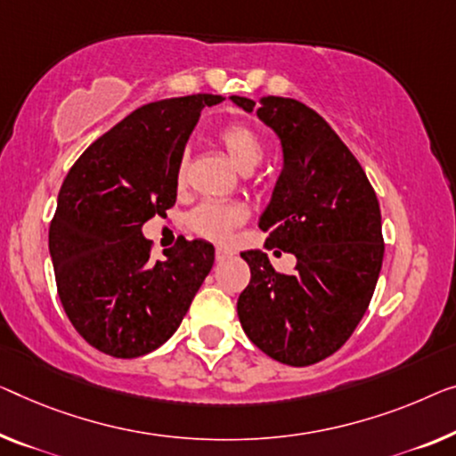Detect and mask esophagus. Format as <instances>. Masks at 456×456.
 <instances>
[{"label": "esophagus", "instance_id": "esophagus-1", "mask_svg": "<svg viewBox=\"0 0 456 456\" xmlns=\"http://www.w3.org/2000/svg\"><path fill=\"white\" fill-rule=\"evenodd\" d=\"M215 257H216V262L229 260V257H233V251L227 249V248H216L215 249Z\"/></svg>", "mask_w": 456, "mask_h": 456}]
</instances>
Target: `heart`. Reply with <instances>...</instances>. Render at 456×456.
<instances>
[{
	"instance_id": "heart-1",
	"label": "heart",
	"mask_w": 456,
	"mask_h": 456,
	"mask_svg": "<svg viewBox=\"0 0 456 456\" xmlns=\"http://www.w3.org/2000/svg\"><path fill=\"white\" fill-rule=\"evenodd\" d=\"M219 142L225 149L229 159L248 174L254 169L264 158V145L260 134L254 128L246 125H231L225 126L219 133ZM188 172V153H182L178 159V167H175V184L180 188L186 182ZM246 208L237 202H202L196 208H192L186 216L188 229L192 233L207 237V240L223 241L233 233V231L243 225L246 221Z\"/></svg>"
}]
</instances>
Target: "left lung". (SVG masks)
Listing matches in <instances>:
<instances>
[{
	"mask_svg": "<svg viewBox=\"0 0 456 456\" xmlns=\"http://www.w3.org/2000/svg\"><path fill=\"white\" fill-rule=\"evenodd\" d=\"M231 100L254 112V100ZM256 114L282 145L260 229L268 231L266 248L293 254L297 266L282 274L264 251H241L251 278L237 315L270 358L309 366L342 348L369 309L385 254L380 208L362 166L315 110L268 96Z\"/></svg>",
	"mask_w": 456,
	"mask_h": 456,
	"instance_id": "8db88e82",
	"label": "left lung"
}]
</instances>
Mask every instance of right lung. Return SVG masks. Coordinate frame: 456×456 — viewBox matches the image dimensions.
Here are the masks:
<instances>
[{"mask_svg":"<svg viewBox=\"0 0 456 456\" xmlns=\"http://www.w3.org/2000/svg\"><path fill=\"white\" fill-rule=\"evenodd\" d=\"M213 94L137 108L81 153L59 190L49 251L77 334L117 358L159 348L213 268L215 248L184 237L151 260L142 225L175 205V167Z\"/></svg>","mask_w":456,"mask_h":456,"instance_id":"obj_1","label":"right lung"}]
</instances>
